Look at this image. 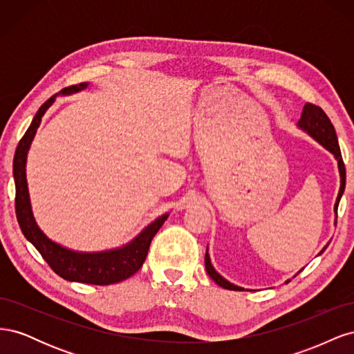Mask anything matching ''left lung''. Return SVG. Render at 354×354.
Masks as SVG:
<instances>
[{
  "label": "left lung",
  "instance_id": "left-lung-1",
  "mask_svg": "<svg viewBox=\"0 0 354 354\" xmlns=\"http://www.w3.org/2000/svg\"><path fill=\"white\" fill-rule=\"evenodd\" d=\"M298 127L303 128V130L307 131L313 138H316V140L324 147H326L330 153H334V156L338 160V169H339V176H341V187H339L338 198H337V202H335V212H337L339 199H341L342 194H344V189H346V167H344V160H342V156H341L335 128H334V125H332L328 115L324 112V109L320 108V106H316L313 103H306L304 104L301 118H299V121H298ZM325 250H326V246L322 251H325ZM205 269H207V273L209 274L211 279L216 282L217 285H220L221 288L230 289V291H243L241 286H236V285L227 282L223 276H220L216 272V269H214L212 264H211L208 251L205 254Z\"/></svg>",
  "mask_w": 354,
  "mask_h": 354
}]
</instances>
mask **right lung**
Wrapping results in <instances>:
<instances>
[{
    "label": "right lung",
    "mask_w": 354,
    "mask_h": 354,
    "mask_svg": "<svg viewBox=\"0 0 354 354\" xmlns=\"http://www.w3.org/2000/svg\"><path fill=\"white\" fill-rule=\"evenodd\" d=\"M87 87V84L81 82L78 85H71V87L63 88L62 94H71L80 91ZM56 95L50 97L44 104L41 106L35 113L25 136L20 138L17 145L15 160H13V176L16 183V217L19 226L22 229L25 238L35 246L38 252L42 255V259L47 261L53 272L57 273L60 277L71 282H81L90 285H112L118 283L127 277L133 276L140 267L143 266L149 246L156 232L162 226L167 220L168 214L159 217L152 224L138 234V236L120 250L95 252V254H81L69 251L63 246L51 242L44 233H42L34 220L30 211V202L28 194V183H26V155L32 138H34L37 128L39 127L41 118L50 108L51 103L55 102Z\"/></svg>",
    "instance_id": "add662e5"
}]
</instances>
